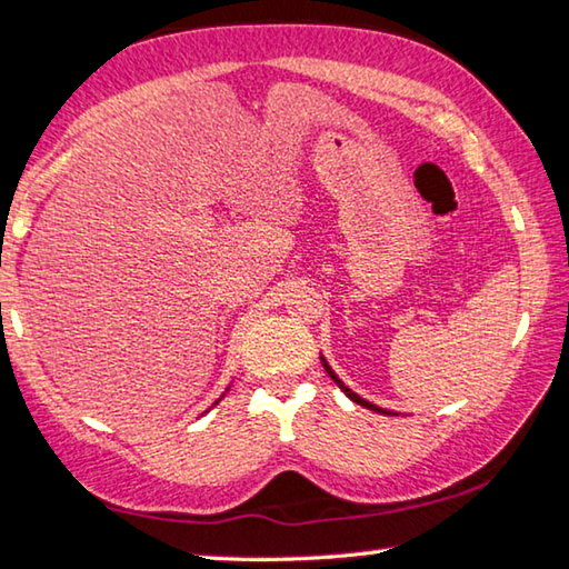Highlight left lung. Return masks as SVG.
<instances>
[{"label":"left lung","instance_id":"left-lung-1","mask_svg":"<svg viewBox=\"0 0 569 569\" xmlns=\"http://www.w3.org/2000/svg\"><path fill=\"white\" fill-rule=\"evenodd\" d=\"M321 361H323V369H326V371H329V377H331V379H333L336 383H339V389H341V391L346 393V397H349L351 401H356V403H361V407H366V409H371V411H381V413H389V411H383V409H379V407H373V403H369V401H366V399H361V397H359V393H353V391H351L349 387H343V381H341L339 377H336V373L331 371V366H329V363H326V359H321Z\"/></svg>","mask_w":569,"mask_h":569}]
</instances>
